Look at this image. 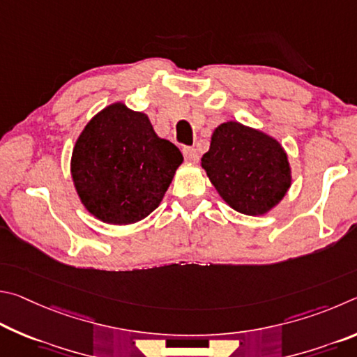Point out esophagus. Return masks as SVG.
Here are the masks:
<instances>
[{
    "mask_svg": "<svg viewBox=\"0 0 357 357\" xmlns=\"http://www.w3.org/2000/svg\"><path fill=\"white\" fill-rule=\"evenodd\" d=\"M183 155H185V158L188 160L190 162H197L199 161V153H197L196 149L183 147Z\"/></svg>",
    "mask_w": 357,
    "mask_h": 357,
    "instance_id": "obj_1",
    "label": "esophagus"
}]
</instances>
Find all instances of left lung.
<instances>
[{"label":"left lung","mask_w":357,"mask_h":357,"mask_svg":"<svg viewBox=\"0 0 357 357\" xmlns=\"http://www.w3.org/2000/svg\"><path fill=\"white\" fill-rule=\"evenodd\" d=\"M201 166L230 208L261 216L278 207L291 186L289 155L276 137L235 121L218 125Z\"/></svg>","instance_id":"obj_1"}]
</instances>
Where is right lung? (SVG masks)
Returning a JSON list of instances; mask_svg holds the SVG:
<instances>
[{
	"instance_id": "add662e5",
	"label": "right lung",
	"mask_w": 357,
	"mask_h": 357,
	"mask_svg": "<svg viewBox=\"0 0 357 357\" xmlns=\"http://www.w3.org/2000/svg\"><path fill=\"white\" fill-rule=\"evenodd\" d=\"M183 155L155 133L146 112L114 102L77 137L70 174L84 208L105 224L128 226L161 204Z\"/></svg>"
}]
</instances>
